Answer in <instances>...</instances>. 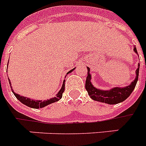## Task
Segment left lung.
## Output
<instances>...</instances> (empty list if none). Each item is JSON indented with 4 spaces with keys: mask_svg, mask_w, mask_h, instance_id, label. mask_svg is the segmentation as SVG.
<instances>
[{
    "mask_svg": "<svg viewBox=\"0 0 146 146\" xmlns=\"http://www.w3.org/2000/svg\"><path fill=\"white\" fill-rule=\"evenodd\" d=\"M133 50L136 53H137V48L134 46ZM138 54V53H137ZM138 68L136 70L137 76L132 82V83L125 88H114L109 91H102L96 88L92 85L91 82V75L89 73V68L87 67L88 74L85 81V89L87 90L89 96L94 100L106 103L108 104H116L121 102L124 101L131 95V94L135 88V86L137 85V80L139 76V64H138Z\"/></svg>",
    "mask_w": 146,
    "mask_h": 146,
    "instance_id": "left-lung-1",
    "label": "left lung"
}]
</instances>
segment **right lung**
Instances as JSON below:
<instances>
[{
    "label": "right lung",
    "instance_id": "right-lung-1",
    "mask_svg": "<svg viewBox=\"0 0 146 146\" xmlns=\"http://www.w3.org/2000/svg\"><path fill=\"white\" fill-rule=\"evenodd\" d=\"M73 70H70L67 73L72 72ZM9 85H10V86H11L10 82H9ZM64 88H65V80L64 81V82H63V85H62V87H61V90L59 91L58 93L57 94L56 97H55V98H52V99H49V100H45V101H42V100H31V99H29V98H25V97H23V96H20L19 94H15V92H13V89H12V91H13V92L14 95L15 96V98H17L18 100H19L21 103H22V104L26 105V106H29V107L35 108V109H39V108L44 107V106H47V105H48V104H52V103H54V102H56L58 101V100H60V99L62 98V94L63 93H64Z\"/></svg>",
    "mask_w": 146,
    "mask_h": 146
}]
</instances>
